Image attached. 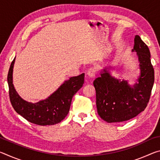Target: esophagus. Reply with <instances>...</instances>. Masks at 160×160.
Segmentation results:
<instances>
[{
	"instance_id": "obj_1",
	"label": "esophagus",
	"mask_w": 160,
	"mask_h": 160,
	"mask_svg": "<svg viewBox=\"0 0 160 160\" xmlns=\"http://www.w3.org/2000/svg\"><path fill=\"white\" fill-rule=\"evenodd\" d=\"M87 75H88V77L89 78H91V79H93V78L95 77L96 75V70L94 68H91L88 70V72H87Z\"/></svg>"
}]
</instances>
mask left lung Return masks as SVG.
Listing matches in <instances>:
<instances>
[{
    "mask_svg": "<svg viewBox=\"0 0 160 160\" xmlns=\"http://www.w3.org/2000/svg\"><path fill=\"white\" fill-rule=\"evenodd\" d=\"M132 51L136 52L140 70L134 85L113 76L111 66L100 70V76L93 82L97 112L108 123L122 122L134 118L145 110L150 99L155 72L149 48L138 35L135 37Z\"/></svg>",
    "mask_w": 160,
    "mask_h": 160,
    "instance_id": "obj_1",
    "label": "left lung"
}]
</instances>
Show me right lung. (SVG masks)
<instances>
[{
	"instance_id": "add662e5",
	"label": "right lung",
	"mask_w": 160,
	"mask_h": 160,
	"mask_svg": "<svg viewBox=\"0 0 160 160\" xmlns=\"http://www.w3.org/2000/svg\"><path fill=\"white\" fill-rule=\"evenodd\" d=\"M15 61V57L8 74L9 96L13 109L26 120L37 125L49 126L60 123L69 112L72 97L82 87L85 74L70 78L47 99L32 103L22 98L15 89L12 80Z\"/></svg>"
}]
</instances>
